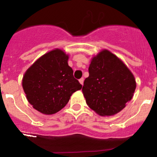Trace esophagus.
<instances>
[{
    "instance_id": "1",
    "label": "esophagus",
    "mask_w": 157,
    "mask_h": 157,
    "mask_svg": "<svg viewBox=\"0 0 157 157\" xmlns=\"http://www.w3.org/2000/svg\"><path fill=\"white\" fill-rule=\"evenodd\" d=\"M78 81H79V82L81 83V85L82 86V85H83V82H84V79H83V78H80V79L78 80Z\"/></svg>"
}]
</instances>
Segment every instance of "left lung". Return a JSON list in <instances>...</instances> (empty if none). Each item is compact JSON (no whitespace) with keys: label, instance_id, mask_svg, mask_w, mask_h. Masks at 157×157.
Wrapping results in <instances>:
<instances>
[{"label":"left lung","instance_id":"obj_1","mask_svg":"<svg viewBox=\"0 0 157 157\" xmlns=\"http://www.w3.org/2000/svg\"><path fill=\"white\" fill-rule=\"evenodd\" d=\"M89 74L83 95L87 105L100 116L117 114L132 99L136 89L134 75L110 51L101 50L92 58Z\"/></svg>","mask_w":157,"mask_h":157}]
</instances>
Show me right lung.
Returning a JSON list of instances; mask_svg holds the SVG:
<instances>
[{
  "instance_id": "1",
  "label": "right lung",
  "mask_w": 157,
  "mask_h": 157,
  "mask_svg": "<svg viewBox=\"0 0 157 157\" xmlns=\"http://www.w3.org/2000/svg\"><path fill=\"white\" fill-rule=\"evenodd\" d=\"M68 58L64 51L55 48L38 58L25 72L22 86L27 101L42 114L61 110L72 94L82 89L68 66Z\"/></svg>"
}]
</instances>
